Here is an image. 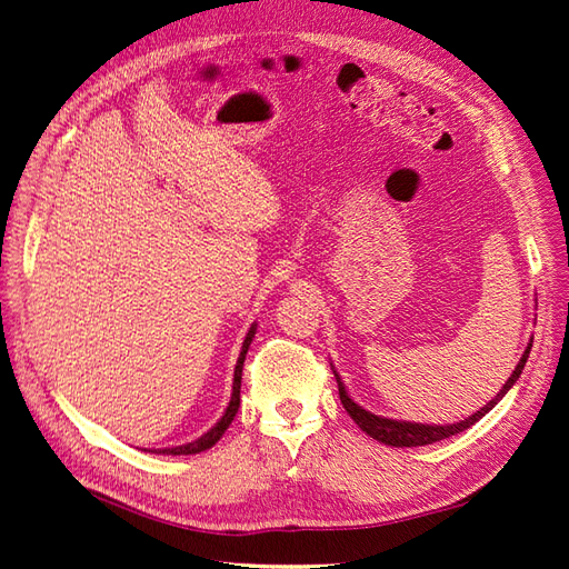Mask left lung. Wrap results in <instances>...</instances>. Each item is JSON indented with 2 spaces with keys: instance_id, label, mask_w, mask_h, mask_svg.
Segmentation results:
<instances>
[{
  "instance_id": "obj_1",
  "label": "left lung",
  "mask_w": 569,
  "mask_h": 569,
  "mask_svg": "<svg viewBox=\"0 0 569 569\" xmlns=\"http://www.w3.org/2000/svg\"><path fill=\"white\" fill-rule=\"evenodd\" d=\"M529 351H531V343L525 349L522 358L518 368L512 370V375L508 377V382L503 385V389L496 393V399H491L485 408L477 410L475 416H470L468 420H460V422H453V425H422V422H406V420H391V418H382V416H375V412L360 408L351 396L347 393V387H343V382L339 380V375L335 372L337 377V385H339V399H341V406L347 408L349 416L353 418V422L363 429L366 435H370L372 439L382 441L387 446H396V449H410V446H427V443H435V441H441V439H449L453 435H460L465 432V429H470L479 418H485L487 412L503 399V396L508 393V389L518 382V377L522 375L525 370V363L529 358Z\"/></svg>"
}]
</instances>
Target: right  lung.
<instances>
[{
	"instance_id": "right-lung-1",
	"label": "right lung",
	"mask_w": 569,
	"mask_h": 569,
	"mask_svg": "<svg viewBox=\"0 0 569 569\" xmlns=\"http://www.w3.org/2000/svg\"><path fill=\"white\" fill-rule=\"evenodd\" d=\"M253 335H256V322L249 327L247 332V339L242 343V351H239V358H237V366H234V382H232V396H230V403L226 408V412H222V418L209 429V432L201 435L199 439L189 441V443H182V446H173V449H153L151 453H166V456H192V453H201L206 449H211V446L226 435V429L230 427V422L234 420L237 410H239V389H242V368H244V358H247V351L251 347L253 341Z\"/></svg>"
}]
</instances>
